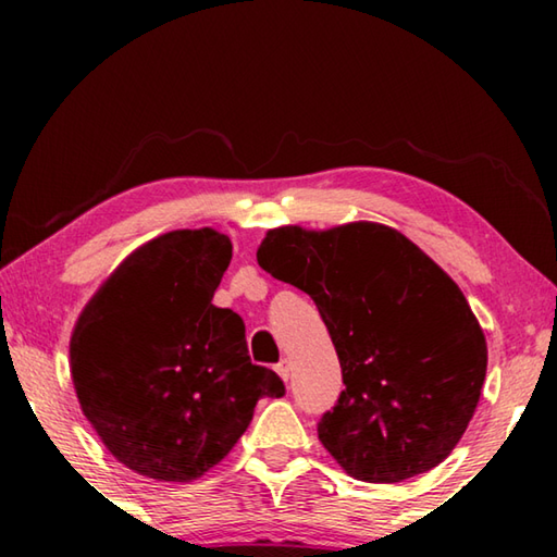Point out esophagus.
I'll use <instances>...</instances> for the list:
<instances>
[{
    "label": "esophagus",
    "instance_id": "1",
    "mask_svg": "<svg viewBox=\"0 0 557 557\" xmlns=\"http://www.w3.org/2000/svg\"><path fill=\"white\" fill-rule=\"evenodd\" d=\"M275 371L280 373V379H282V381H289V373H292V363H289V358H282V361L275 366Z\"/></svg>",
    "mask_w": 557,
    "mask_h": 557
}]
</instances>
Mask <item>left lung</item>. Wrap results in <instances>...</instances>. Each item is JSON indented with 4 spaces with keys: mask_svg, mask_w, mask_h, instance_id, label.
I'll return each instance as SVG.
<instances>
[{
    "mask_svg": "<svg viewBox=\"0 0 557 557\" xmlns=\"http://www.w3.org/2000/svg\"><path fill=\"white\" fill-rule=\"evenodd\" d=\"M258 265L307 292L332 336L346 388L317 430L338 467L395 484L445 461L486 379V338L457 282L371 221L272 228Z\"/></svg>",
    "mask_w": 557,
    "mask_h": 557,
    "instance_id": "1",
    "label": "left lung"
}]
</instances>
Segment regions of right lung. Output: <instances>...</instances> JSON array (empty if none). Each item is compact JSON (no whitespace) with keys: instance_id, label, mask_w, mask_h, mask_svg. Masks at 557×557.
I'll use <instances>...</instances> for the list:
<instances>
[{"instance_id":"add662e5","label":"right lung","mask_w":557,"mask_h":557,"mask_svg":"<svg viewBox=\"0 0 557 557\" xmlns=\"http://www.w3.org/2000/svg\"><path fill=\"white\" fill-rule=\"evenodd\" d=\"M228 235L172 231L112 270L71 334L81 410L117 461L157 482H194L228 455L262 395L285 383L256 366L245 324L211 305Z\"/></svg>"}]
</instances>
